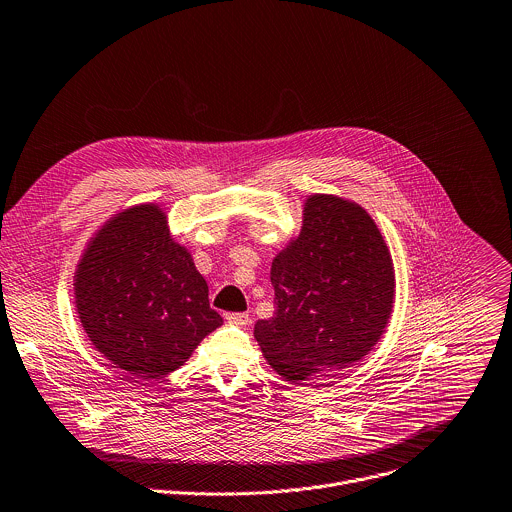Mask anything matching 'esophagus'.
<instances>
[{
    "mask_svg": "<svg viewBox=\"0 0 512 512\" xmlns=\"http://www.w3.org/2000/svg\"><path fill=\"white\" fill-rule=\"evenodd\" d=\"M226 320H228L230 324L246 326V324H250V314H248V312H230V314H226Z\"/></svg>",
    "mask_w": 512,
    "mask_h": 512,
    "instance_id": "1",
    "label": "esophagus"
}]
</instances>
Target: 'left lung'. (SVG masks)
Wrapping results in <instances>:
<instances>
[{"label":"left lung","mask_w":512,"mask_h":512,"mask_svg":"<svg viewBox=\"0 0 512 512\" xmlns=\"http://www.w3.org/2000/svg\"><path fill=\"white\" fill-rule=\"evenodd\" d=\"M276 312L254 336L286 380L338 372L378 342L394 302V268L374 220L358 204L314 194L296 240L270 270Z\"/></svg>","instance_id":"left-lung-1"}]
</instances>
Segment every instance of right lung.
I'll return each instance as SVG.
<instances>
[{
	"mask_svg": "<svg viewBox=\"0 0 512 512\" xmlns=\"http://www.w3.org/2000/svg\"><path fill=\"white\" fill-rule=\"evenodd\" d=\"M74 290L88 338L134 380L180 368L222 324L204 276L154 204L114 216L96 234L78 264Z\"/></svg>",
	"mask_w": 512,
	"mask_h": 512,
	"instance_id": "obj_1",
	"label": "right lung"
}]
</instances>
